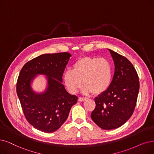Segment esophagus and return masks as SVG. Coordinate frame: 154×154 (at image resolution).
Returning a JSON list of instances; mask_svg holds the SVG:
<instances>
[{
  "mask_svg": "<svg viewBox=\"0 0 154 154\" xmlns=\"http://www.w3.org/2000/svg\"><path fill=\"white\" fill-rule=\"evenodd\" d=\"M87 97H79L78 98V100L79 102H83V101L87 100Z\"/></svg>",
  "mask_w": 154,
  "mask_h": 154,
  "instance_id": "34e87169",
  "label": "esophagus"
}]
</instances>
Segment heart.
I'll return each instance as SVG.
<instances>
[{
    "instance_id": "1",
    "label": "heart",
    "mask_w": 154,
    "mask_h": 154,
    "mask_svg": "<svg viewBox=\"0 0 154 154\" xmlns=\"http://www.w3.org/2000/svg\"><path fill=\"white\" fill-rule=\"evenodd\" d=\"M112 67L106 58L85 56L73 64L72 69L65 71L64 83L71 94H76L82 87L85 94H99L106 91L111 82Z\"/></svg>"
}]
</instances>
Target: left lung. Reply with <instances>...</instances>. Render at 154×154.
<instances>
[{
  "label": "left lung",
  "instance_id": "1",
  "mask_svg": "<svg viewBox=\"0 0 154 154\" xmlns=\"http://www.w3.org/2000/svg\"><path fill=\"white\" fill-rule=\"evenodd\" d=\"M115 71L108 88L95 97L96 106L91 114L95 123L103 130H113L131 118L140 88L138 74L125 57L109 49Z\"/></svg>",
  "mask_w": 154,
  "mask_h": 154
}]
</instances>
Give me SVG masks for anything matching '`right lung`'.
I'll list each match as a JSON object with an SVG mask.
<instances>
[{
    "label": "right lung",
    "instance_id": "add662e5",
    "mask_svg": "<svg viewBox=\"0 0 154 154\" xmlns=\"http://www.w3.org/2000/svg\"><path fill=\"white\" fill-rule=\"evenodd\" d=\"M71 55L68 52L42 54L23 66L18 76L16 91L29 123L45 133L56 131L69 116L78 97L63 85V75ZM37 74L47 76L48 88L36 93L30 83Z\"/></svg>",
    "mask_w": 154,
    "mask_h": 154
}]
</instances>
